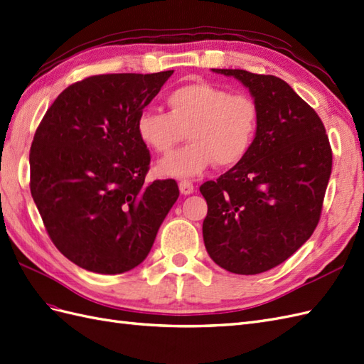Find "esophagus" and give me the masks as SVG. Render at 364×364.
Instances as JSON below:
<instances>
[{"label":"esophagus","instance_id":"esophagus-1","mask_svg":"<svg viewBox=\"0 0 364 364\" xmlns=\"http://www.w3.org/2000/svg\"><path fill=\"white\" fill-rule=\"evenodd\" d=\"M178 188L183 195H191L193 192V184L191 180H181L178 183Z\"/></svg>","mask_w":364,"mask_h":364}]
</instances>
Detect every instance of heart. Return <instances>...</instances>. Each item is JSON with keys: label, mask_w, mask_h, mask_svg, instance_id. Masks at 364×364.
<instances>
[{"label": "heart", "mask_w": 364, "mask_h": 364, "mask_svg": "<svg viewBox=\"0 0 364 364\" xmlns=\"http://www.w3.org/2000/svg\"><path fill=\"white\" fill-rule=\"evenodd\" d=\"M167 114L143 110L136 135L144 146L169 155L186 136L191 144L156 164L163 176H197L217 163L237 166L252 151L259 129V107L247 93L229 90L208 81H193L166 95Z\"/></svg>", "instance_id": "obj_1"}]
</instances>
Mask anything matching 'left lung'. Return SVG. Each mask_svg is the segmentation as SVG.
Returning a JSON list of instances; mask_svg holds the SVG:
<instances>
[{
  "mask_svg": "<svg viewBox=\"0 0 364 364\" xmlns=\"http://www.w3.org/2000/svg\"><path fill=\"white\" fill-rule=\"evenodd\" d=\"M212 70L249 89L259 129L243 161L201 184L204 246L232 274H262L295 254L318 225L332 171L329 138L316 112L282 78Z\"/></svg>",
  "mask_w": 364,
  "mask_h": 364,
  "instance_id": "1",
  "label": "left lung"
}]
</instances>
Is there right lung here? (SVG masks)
I'll return each mask as SVG.
<instances>
[{"label": "right lung", "mask_w": 364, "mask_h": 364, "mask_svg": "<svg viewBox=\"0 0 364 364\" xmlns=\"http://www.w3.org/2000/svg\"><path fill=\"white\" fill-rule=\"evenodd\" d=\"M173 70L107 73L64 89L36 129L31 192L60 252L115 275L144 262L180 195L175 180L144 183L151 154L136 118Z\"/></svg>", "instance_id": "obj_1"}]
</instances>
